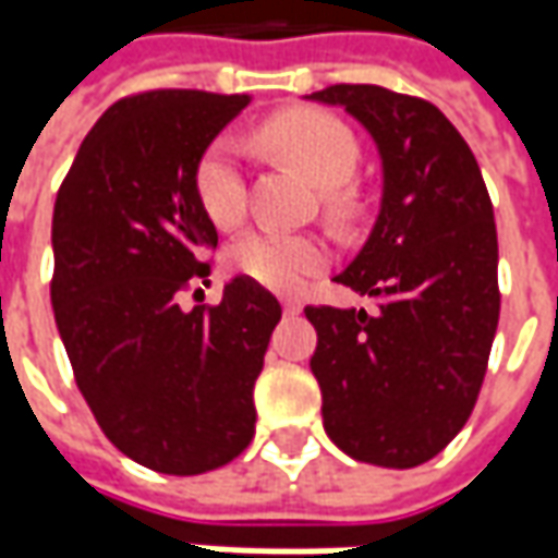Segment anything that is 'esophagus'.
I'll list each match as a JSON object with an SVG mask.
<instances>
[{
  "mask_svg": "<svg viewBox=\"0 0 558 558\" xmlns=\"http://www.w3.org/2000/svg\"><path fill=\"white\" fill-rule=\"evenodd\" d=\"M282 311H286V316H298V313H301V304H298V301H282Z\"/></svg>",
  "mask_w": 558,
  "mask_h": 558,
  "instance_id": "1",
  "label": "esophagus"
}]
</instances>
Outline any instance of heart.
<instances>
[{
	"label": "heart",
	"instance_id": "heart-1",
	"mask_svg": "<svg viewBox=\"0 0 558 558\" xmlns=\"http://www.w3.org/2000/svg\"><path fill=\"white\" fill-rule=\"evenodd\" d=\"M260 142L326 189V207L332 214L348 207L341 185L351 183L360 167V142L344 120L319 108H291L260 126ZM192 189L210 223L226 229L242 220L245 177L235 142L217 140L204 148L192 173ZM226 257L235 272L276 291L298 289L311 272L326 267V247L319 239L279 229L245 232L229 245Z\"/></svg>",
	"mask_w": 558,
	"mask_h": 558
}]
</instances>
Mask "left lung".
Segmentation results:
<instances>
[{"label": "left lung", "mask_w": 558, "mask_h": 558, "mask_svg": "<svg viewBox=\"0 0 558 558\" xmlns=\"http://www.w3.org/2000/svg\"><path fill=\"white\" fill-rule=\"evenodd\" d=\"M373 136L381 207L335 282L375 311L307 307L326 435L385 469L422 465L460 435L500 319L497 226L482 170L432 101L369 83L313 93Z\"/></svg>", "instance_id": "left-lung-1"}]
</instances>
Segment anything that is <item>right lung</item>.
<instances>
[{"mask_svg": "<svg viewBox=\"0 0 558 558\" xmlns=\"http://www.w3.org/2000/svg\"><path fill=\"white\" fill-rule=\"evenodd\" d=\"M247 96L155 89L114 101L58 189L52 307L80 395L108 440L145 469L202 475L254 438V381L279 301L247 276L204 298L217 229L192 173Z\"/></svg>", "mask_w": 558, "mask_h": 558, "instance_id": "1", "label": "right lung"}]
</instances>
